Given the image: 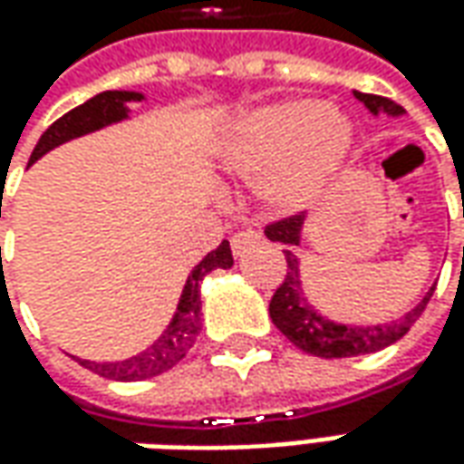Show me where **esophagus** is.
<instances>
[{
  "label": "esophagus",
  "mask_w": 464,
  "mask_h": 464,
  "mask_svg": "<svg viewBox=\"0 0 464 464\" xmlns=\"http://www.w3.org/2000/svg\"><path fill=\"white\" fill-rule=\"evenodd\" d=\"M259 238H262V233L254 231V228H246V231L233 233V238H231L233 256H241V254H244L248 246H254V244H256Z\"/></svg>",
  "instance_id": "34e87169"
}]
</instances>
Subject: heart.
<instances>
[{
  "label": "heart",
  "instance_id": "heart-1",
  "mask_svg": "<svg viewBox=\"0 0 464 464\" xmlns=\"http://www.w3.org/2000/svg\"><path fill=\"white\" fill-rule=\"evenodd\" d=\"M352 125L334 107L285 100L246 112L220 143V161L238 177H262V198L280 213L308 208L339 171Z\"/></svg>",
  "mask_w": 464,
  "mask_h": 464
}]
</instances>
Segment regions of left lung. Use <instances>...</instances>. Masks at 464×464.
Wrapping results in <instances>:
<instances>
[{"mask_svg": "<svg viewBox=\"0 0 464 464\" xmlns=\"http://www.w3.org/2000/svg\"><path fill=\"white\" fill-rule=\"evenodd\" d=\"M354 97L360 100L372 115L385 112L388 118H401L406 110L401 104H395L388 97H377V94H364L354 92ZM464 216V208H462ZM303 226L305 216H293L277 220L272 226H266V238L282 244L285 259H287V275L277 287V293L269 300V315L272 324L280 328L282 334L295 343L297 349H303L305 354L313 357H324V360H342V357H360V354H372L385 346H391L398 339H403L408 328L419 321V315L426 308L429 297L434 293V287L401 318L388 321V324H377V326H352V324H339V321H328L326 315L313 308L308 297L303 293V277H300V259L295 256V246L303 241Z\"/></svg>", "mask_w": 464, "mask_h": 464, "instance_id": "obj_1", "label": "left lung"}]
</instances>
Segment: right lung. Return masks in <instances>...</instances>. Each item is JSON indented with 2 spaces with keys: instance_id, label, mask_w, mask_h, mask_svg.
Here are the masks:
<instances>
[{
  "instance_id": "1",
  "label": "right lung",
  "mask_w": 464,
  "mask_h": 464,
  "mask_svg": "<svg viewBox=\"0 0 464 464\" xmlns=\"http://www.w3.org/2000/svg\"><path fill=\"white\" fill-rule=\"evenodd\" d=\"M143 94L140 92H125V89H110L100 92L84 104L73 107L72 112H66L63 118H58L38 140V146L30 153V164H35L41 156L53 151L56 146L73 140L79 136L94 133L100 128H107L112 122L128 121L130 115V102H140ZM233 256L228 241H223L216 251H210L200 264L192 266V272L187 275V282L182 287V295L177 303V311L171 315L169 326L156 342L138 352L136 357L118 362H92L79 360L82 367H87L97 375L110 377V380H121V382H136V380H149V377L169 372L171 367H177L179 362L189 354L192 343L198 339L202 328V300H200V285L202 280L216 272V269H231Z\"/></svg>"
}]
</instances>
